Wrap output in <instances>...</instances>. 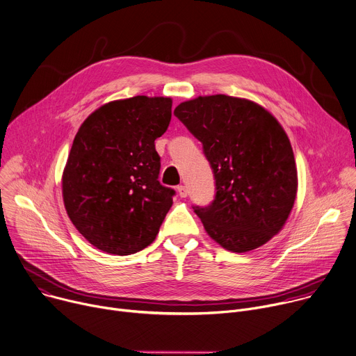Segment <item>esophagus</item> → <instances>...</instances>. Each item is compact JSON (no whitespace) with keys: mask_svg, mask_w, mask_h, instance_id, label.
I'll list each match as a JSON object with an SVG mask.
<instances>
[{"mask_svg":"<svg viewBox=\"0 0 356 356\" xmlns=\"http://www.w3.org/2000/svg\"><path fill=\"white\" fill-rule=\"evenodd\" d=\"M177 193H179V195H180L181 198H184V197L188 195V190H187L186 186H179V187H177Z\"/></svg>","mask_w":356,"mask_h":356,"instance_id":"obj_1","label":"esophagus"}]
</instances>
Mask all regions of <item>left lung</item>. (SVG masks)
Wrapping results in <instances>:
<instances>
[{
	"label": "left lung",
	"mask_w": 356,
	"mask_h": 356,
	"mask_svg": "<svg viewBox=\"0 0 356 356\" xmlns=\"http://www.w3.org/2000/svg\"><path fill=\"white\" fill-rule=\"evenodd\" d=\"M175 115L202 144L215 180L207 207L193 205L223 249L245 253L277 234L298 190L291 143L275 117L254 102L226 95L183 102Z\"/></svg>",
	"instance_id": "1"
}]
</instances>
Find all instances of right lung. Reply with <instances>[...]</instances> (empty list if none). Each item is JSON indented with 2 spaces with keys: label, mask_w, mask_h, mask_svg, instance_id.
I'll list each match as a JSON object with an SVG mask.
<instances>
[{
  "label": "right lung",
  "mask_w": 356,
  "mask_h": 356,
  "mask_svg": "<svg viewBox=\"0 0 356 356\" xmlns=\"http://www.w3.org/2000/svg\"><path fill=\"white\" fill-rule=\"evenodd\" d=\"M170 118V97L134 96L99 107L78 130L63 175L64 205L99 250L127 256L155 241L176 194L159 181L155 149Z\"/></svg>",
  "instance_id": "1"
}]
</instances>
